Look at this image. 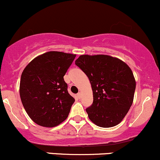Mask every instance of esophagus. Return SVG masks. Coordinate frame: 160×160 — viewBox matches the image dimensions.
Segmentation results:
<instances>
[{
	"label": "esophagus",
	"mask_w": 160,
	"mask_h": 160,
	"mask_svg": "<svg viewBox=\"0 0 160 160\" xmlns=\"http://www.w3.org/2000/svg\"><path fill=\"white\" fill-rule=\"evenodd\" d=\"M77 95H78V98H82V93H81V92H79V93H78V94H77Z\"/></svg>",
	"instance_id": "obj_1"
}]
</instances>
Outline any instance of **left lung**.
I'll return each instance as SVG.
<instances>
[{
  "mask_svg": "<svg viewBox=\"0 0 160 160\" xmlns=\"http://www.w3.org/2000/svg\"><path fill=\"white\" fill-rule=\"evenodd\" d=\"M75 65L84 72L92 85L93 104L86 112L101 128H112L122 121L131 107L136 81L124 62L108 55H82Z\"/></svg>",
  "mask_w": 160,
  "mask_h": 160,
  "instance_id": "obj_1",
  "label": "left lung"
}]
</instances>
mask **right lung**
I'll list each match as a JSON object with an SVG mask.
<instances>
[{
    "instance_id": "right-lung-1",
    "label": "right lung",
    "mask_w": 160,
    "mask_h": 160,
    "mask_svg": "<svg viewBox=\"0 0 160 160\" xmlns=\"http://www.w3.org/2000/svg\"><path fill=\"white\" fill-rule=\"evenodd\" d=\"M76 55L57 51L41 54L25 67L20 96L26 112L37 124L54 128L68 118L75 98L64 75Z\"/></svg>"
}]
</instances>
